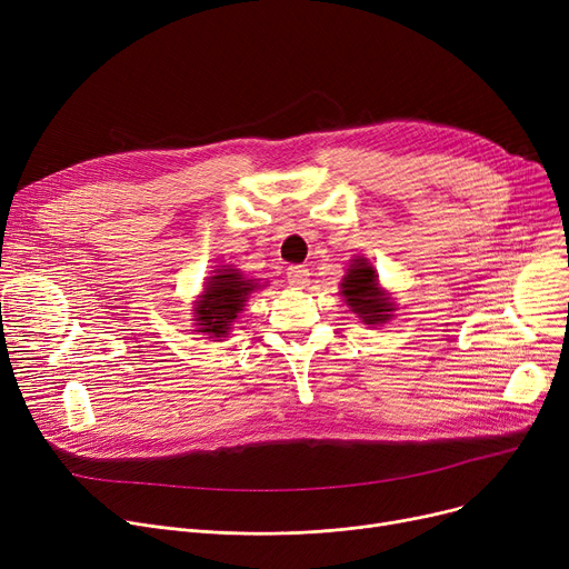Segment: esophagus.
<instances>
[{"mask_svg":"<svg viewBox=\"0 0 569 569\" xmlns=\"http://www.w3.org/2000/svg\"><path fill=\"white\" fill-rule=\"evenodd\" d=\"M286 277L292 288H305L309 283V269L305 264H292V267H288Z\"/></svg>","mask_w":569,"mask_h":569,"instance_id":"34e87169","label":"esophagus"}]
</instances>
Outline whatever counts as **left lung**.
<instances>
[{
    "label": "left lung",
    "instance_id": "left-lung-1",
    "mask_svg": "<svg viewBox=\"0 0 569 569\" xmlns=\"http://www.w3.org/2000/svg\"><path fill=\"white\" fill-rule=\"evenodd\" d=\"M341 295L352 313L367 325H382L392 318L395 302L387 290L380 288L373 264L367 258H355L341 279Z\"/></svg>",
    "mask_w": 569,
    "mask_h": 569
}]
</instances>
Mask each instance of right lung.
I'll return each instance as SVG.
<instances>
[{"instance_id":"right-lung-1","label":"right lung","mask_w":569,"mask_h":569,"mask_svg":"<svg viewBox=\"0 0 569 569\" xmlns=\"http://www.w3.org/2000/svg\"><path fill=\"white\" fill-rule=\"evenodd\" d=\"M260 288L256 279H247L232 264L219 267L214 277H207L202 295L193 305V320L200 335L221 339L228 335L237 313L244 311L249 295Z\"/></svg>"}]
</instances>
